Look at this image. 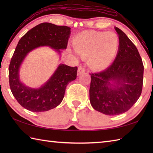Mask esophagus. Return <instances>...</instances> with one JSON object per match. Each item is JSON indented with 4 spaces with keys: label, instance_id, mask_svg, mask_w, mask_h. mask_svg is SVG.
Wrapping results in <instances>:
<instances>
[{
    "label": "esophagus",
    "instance_id": "34e87169",
    "mask_svg": "<svg viewBox=\"0 0 153 153\" xmlns=\"http://www.w3.org/2000/svg\"><path fill=\"white\" fill-rule=\"evenodd\" d=\"M85 68H84L83 66H79L78 68V70H77V75H80L81 74H82L83 72H85Z\"/></svg>",
    "mask_w": 153,
    "mask_h": 153
}]
</instances>
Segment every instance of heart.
<instances>
[{
  "label": "heart",
  "mask_w": 153,
  "mask_h": 153,
  "mask_svg": "<svg viewBox=\"0 0 153 153\" xmlns=\"http://www.w3.org/2000/svg\"><path fill=\"white\" fill-rule=\"evenodd\" d=\"M118 45V35L107 31L84 32L74 42L77 53L84 57H89L90 66L96 70L104 69L111 63Z\"/></svg>",
  "instance_id": "b5f03b06"
}]
</instances>
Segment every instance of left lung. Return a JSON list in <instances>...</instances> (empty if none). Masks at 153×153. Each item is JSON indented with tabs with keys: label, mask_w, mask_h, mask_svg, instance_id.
Instances as JSON below:
<instances>
[{
	"label": "left lung",
	"mask_w": 153,
	"mask_h": 153,
	"mask_svg": "<svg viewBox=\"0 0 153 153\" xmlns=\"http://www.w3.org/2000/svg\"><path fill=\"white\" fill-rule=\"evenodd\" d=\"M119 47L114 61L105 70L90 74L89 99L93 108L114 116L130 109L140 97L144 66L137 48L118 27Z\"/></svg>",
	"instance_id": "8db88e82"
}]
</instances>
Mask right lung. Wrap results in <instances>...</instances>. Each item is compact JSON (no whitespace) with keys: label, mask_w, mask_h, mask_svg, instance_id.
<instances>
[{"label":"right lung","mask_w":153,"mask_h":153,"mask_svg":"<svg viewBox=\"0 0 153 153\" xmlns=\"http://www.w3.org/2000/svg\"><path fill=\"white\" fill-rule=\"evenodd\" d=\"M71 28L51 23H42L28 31L16 46L8 68L11 91L18 103L31 112H45L56 107L62 101L68 84L76 79L77 67L61 64L53 76L39 89L23 84L19 77L20 65L27 53L41 46H48L60 53L66 49Z\"/></svg>","instance_id":"obj_1"}]
</instances>
